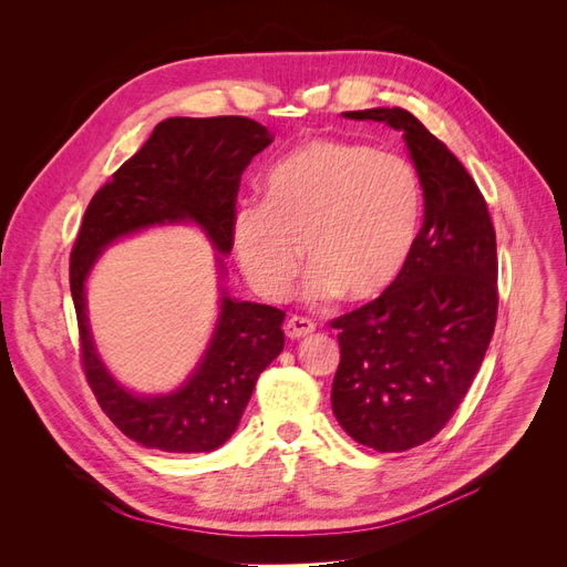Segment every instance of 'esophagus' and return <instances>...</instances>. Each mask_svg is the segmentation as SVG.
<instances>
[{"instance_id": "esophagus-1", "label": "esophagus", "mask_w": 567, "mask_h": 567, "mask_svg": "<svg viewBox=\"0 0 567 567\" xmlns=\"http://www.w3.org/2000/svg\"><path fill=\"white\" fill-rule=\"evenodd\" d=\"M312 331H315V321L307 319V317H290V319H286V323H284V333H286L290 340L305 338V336H310Z\"/></svg>"}]
</instances>
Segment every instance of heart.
<instances>
[{
  "mask_svg": "<svg viewBox=\"0 0 567 567\" xmlns=\"http://www.w3.org/2000/svg\"><path fill=\"white\" fill-rule=\"evenodd\" d=\"M421 225V184L404 158L362 144L312 140L269 169L265 205L231 221L246 281L281 300L302 267L307 296L350 302L381 298L398 281Z\"/></svg>",
  "mask_w": 567,
  "mask_h": 567,
  "instance_id": "b5f03b06",
  "label": "heart"
}]
</instances>
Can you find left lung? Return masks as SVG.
<instances>
[{
	"instance_id": "8db88e82",
	"label": "left lung",
	"mask_w": 567,
	"mask_h": 567,
	"mask_svg": "<svg viewBox=\"0 0 567 567\" xmlns=\"http://www.w3.org/2000/svg\"><path fill=\"white\" fill-rule=\"evenodd\" d=\"M402 132L423 188V227L381 298L331 321L340 364L331 404L354 442L406 452L452 419L496 323V234L477 184L404 109L342 113Z\"/></svg>"
}]
</instances>
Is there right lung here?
I'll return each mask as SVG.
<instances>
[{"mask_svg":"<svg viewBox=\"0 0 567 567\" xmlns=\"http://www.w3.org/2000/svg\"><path fill=\"white\" fill-rule=\"evenodd\" d=\"M271 144L260 123L241 115L167 117L148 142L94 194L71 252L82 367L99 406L142 447L198 454L225 444L238 427L260 373L284 350V312L236 300L219 286V315L208 348L188 379L169 392L136 394L101 359L87 317V279L117 238L151 227L196 225L217 250L219 279L231 252V221L244 169Z\"/></svg>","mask_w":567,"mask_h":567,"instance_id":"right-lung-1","label":"right lung"}]
</instances>
